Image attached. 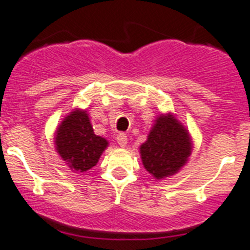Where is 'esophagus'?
Here are the masks:
<instances>
[{"label": "esophagus", "mask_w": 250, "mask_h": 250, "mask_svg": "<svg viewBox=\"0 0 250 250\" xmlns=\"http://www.w3.org/2000/svg\"><path fill=\"white\" fill-rule=\"evenodd\" d=\"M116 140H117V143H119V146L120 147H126V144H127V137H126V134H119L116 137Z\"/></svg>", "instance_id": "1"}]
</instances>
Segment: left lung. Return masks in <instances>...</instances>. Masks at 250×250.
Masks as SVG:
<instances>
[{"mask_svg":"<svg viewBox=\"0 0 250 250\" xmlns=\"http://www.w3.org/2000/svg\"><path fill=\"white\" fill-rule=\"evenodd\" d=\"M191 148V138L183 124L172 113H161L140 146V157L146 170L160 180L176 174L187 164Z\"/></svg>","mask_w":250,"mask_h":250,"instance_id":"1","label":"left lung"}]
</instances>
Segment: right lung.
Wrapping results in <instances>:
<instances>
[{"instance_id": "add662e5", "label": "right lung", "mask_w": 250, "mask_h": 250, "mask_svg": "<svg viewBox=\"0 0 250 250\" xmlns=\"http://www.w3.org/2000/svg\"><path fill=\"white\" fill-rule=\"evenodd\" d=\"M55 146L71 170L85 172L96 166L108 142L94 134L86 111L76 108L56 130Z\"/></svg>"}]
</instances>
